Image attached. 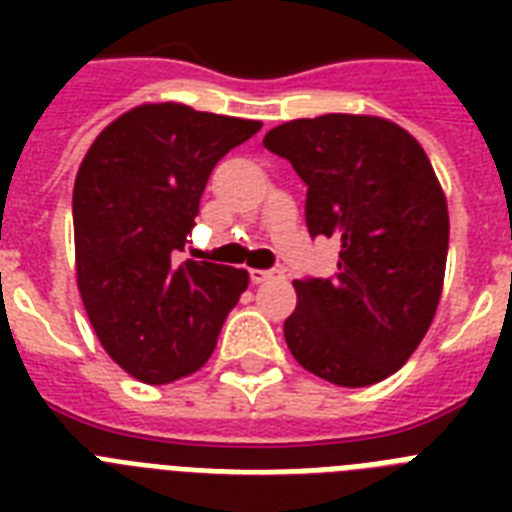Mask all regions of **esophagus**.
<instances>
[{
    "mask_svg": "<svg viewBox=\"0 0 512 512\" xmlns=\"http://www.w3.org/2000/svg\"><path fill=\"white\" fill-rule=\"evenodd\" d=\"M279 273L281 271H276V268H252V271H249V281H252V284H263V281L276 279Z\"/></svg>",
    "mask_w": 512,
    "mask_h": 512,
    "instance_id": "1",
    "label": "esophagus"
}]
</instances>
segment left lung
<instances>
[{"instance_id":"1","label":"left lung","mask_w":512,"mask_h":512,"mask_svg":"<svg viewBox=\"0 0 512 512\" xmlns=\"http://www.w3.org/2000/svg\"><path fill=\"white\" fill-rule=\"evenodd\" d=\"M263 143L308 185V233L340 241L335 276L295 281L292 356L342 388L385 380L420 345L444 287L449 212L430 159L377 116L295 119Z\"/></svg>"}]
</instances>
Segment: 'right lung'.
<instances>
[{"mask_svg": "<svg viewBox=\"0 0 512 512\" xmlns=\"http://www.w3.org/2000/svg\"><path fill=\"white\" fill-rule=\"evenodd\" d=\"M260 127L151 103L108 124L76 172L84 311L108 356L140 382L196 372L247 289V271L183 260V252L215 164Z\"/></svg>", "mask_w": 512, "mask_h": 512, "instance_id": "obj_1", "label": "right lung"}]
</instances>
